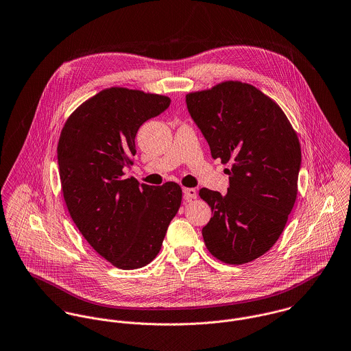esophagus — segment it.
I'll use <instances>...</instances> for the list:
<instances>
[{
    "label": "esophagus",
    "mask_w": 351,
    "mask_h": 351,
    "mask_svg": "<svg viewBox=\"0 0 351 351\" xmlns=\"http://www.w3.org/2000/svg\"><path fill=\"white\" fill-rule=\"evenodd\" d=\"M184 198H185V201H191V199L197 198V191L191 189V188H185L184 189Z\"/></svg>",
    "instance_id": "obj_1"
}]
</instances>
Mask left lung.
<instances>
[{"label":"left lung","mask_w":351,"mask_h":351,"mask_svg":"<svg viewBox=\"0 0 351 351\" xmlns=\"http://www.w3.org/2000/svg\"><path fill=\"white\" fill-rule=\"evenodd\" d=\"M186 107L212 158L232 162L226 194L199 189L212 209L202 228L205 245L223 263L252 261L278 241L293 208L302 163L298 135L282 108L247 83L193 93Z\"/></svg>","instance_id":"1"}]
</instances>
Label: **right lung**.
<instances>
[{
	"label": "right lung",
	"instance_id": "add662e5",
	"mask_svg": "<svg viewBox=\"0 0 351 351\" xmlns=\"http://www.w3.org/2000/svg\"><path fill=\"white\" fill-rule=\"evenodd\" d=\"M170 99L112 87L83 103L66 121L58 146L64 199L80 233L121 269H135L158 255L182 191L176 182L139 184L125 170L135 136Z\"/></svg>",
	"mask_w": 351,
	"mask_h": 351
}]
</instances>
